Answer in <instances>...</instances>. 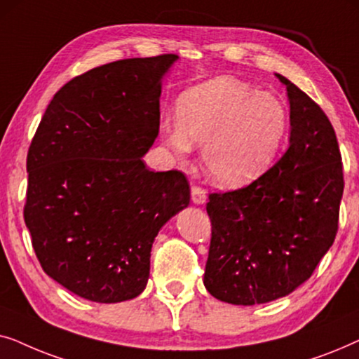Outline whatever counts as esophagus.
<instances>
[{"mask_svg": "<svg viewBox=\"0 0 359 359\" xmlns=\"http://www.w3.org/2000/svg\"><path fill=\"white\" fill-rule=\"evenodd\" d=\"M191 198H193L194 204H204L205 199H208V196H205V191L201 188V186L193 184L191 186Z\"/></svg>", "mask_w": 359, "mask_h": 359, "instance_id": "1", "label": "esophagus"}]
</instances>
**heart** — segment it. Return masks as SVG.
<instances>
[{
    "instance_id": "b5f03b06",
    "label": "heart",
    "mask_w": 359,
    "mask_h": 359,
    "mask_svg": "<svg viewBox=\"0 0 359 359\" xmlns=\"http://www.w3.org/2000/svg\"><path fill=\"white\" fill-rule=\"evenodd\" d=\"M287 132L286 107L276 96L259 93L233 78H215L178 100V117L161 119L165 145L186 158L203 145L209 178L225 188L257 180L273 163Z\"/></svg>"
}]
</instances>
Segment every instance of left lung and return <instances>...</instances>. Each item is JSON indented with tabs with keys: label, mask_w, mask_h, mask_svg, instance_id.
Listing matches in <instances>:
<instances>
[{
	"label": "left lung",
	"mask_w": 359,
	"mask_h": 359,
	"mask_svg": "<svg viewBox=\"0 0 359 359\" xmlns=\"http://www.w3.org/2000/svg\"><path fill=\"white\" fill-rule=\"evenodd\" d=\"M291 107L289 147L245 188L210 193L212 237L204 286L219 301L253 306L287 296L333 245L343 196L341 154L316 101L281 75Z\"/></svg>",
	"instance_id": "8db88e82"
}]
</instances>
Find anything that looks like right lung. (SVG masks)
I'll return each instance as SVG.
<instances>
[{"instance_id":"1","label":"right lung","mask_w":359,"mask_h":359,"mask_svg":"<svg viewBox=\"0 0 359 359\" xmlns=\"http://www.w3.org/2000/svg\"><path fill=\"white\" fill-rule=\"evenodd\" d=\"M178 55L126 58L55 93L27 151L24 220L43 271L76 296L122 302L150 276L151 243L188 208L178 170L142 160L158 135L161 78Z\"/></svg>"}]
</instances>
